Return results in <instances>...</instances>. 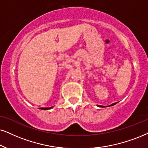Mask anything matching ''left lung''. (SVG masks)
Wrapping results in <instances>:
<instances>
[{
  "mask_svg": "<svg viewBox=\"0 0 148 148\" xmlns=\"http://www.w3.org/2000/svg\"><path fill=\"white\" fill-rule=\"evenodd\" d=\"M116 103H113V104H111V105L110 106H113V105H115ZM98 106H100V107H105V106H100V105H99Z\"/></svg>",
  "mask_w": 148,
  "mask_h": 148,
  "instance_id": "1",
  "label": "left lung"
}]
</instances>
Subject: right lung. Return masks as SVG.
Returning <instances> with one entry per match:
<instances>
[{
	"mask_svg": "<svg viewBox=\"0 0 148 148\" xmlns=\"http://www.w3.org/2000/svg\"><path fill=\"white\" fill-rule=\"evenodd\" d=\"M52 107H49V108H41V109H43V110H48V109H50V108H52Z\"/></svg>",
	"mask_w": 148,
	"mask_h": 148,
	"instance_id": "right-lung-1",
	"label": "right lung"
}]
</instances>
